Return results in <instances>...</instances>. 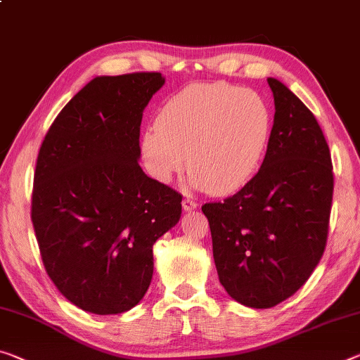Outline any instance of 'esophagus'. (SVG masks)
Here are the masks:
<instances>
[{
	"mask_svg": "<svg viewBox=\"0 0 360 360\" xmlns=\"http://www.w3.org/2000/svg\"><path fill=\"white\" fill-rule=\"evenodd\" d=\"M181 207H184V211H195L198 207V202L193 201L190 198H185L184 201H181Z\"/></svg>",
	"mask_w": 360,
	"mask_h": 360,
	"instance_id": "1",
	"label": "esophagus"
}]
</instances>
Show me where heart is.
I'll list each match as a JSON object with an SVG mask.
<instances>
[{
    "label": "heart",
    "instance_id": "1",
    "mask_svg": "<svg viewBox=\"0 0 360 360\" xmlns=\"http://www.w3.org/2000/svg\"><path fill=\"white\" fill-rule=\"evenodd\" d=\"M272 110L257 91L229 84H195L170 96L158 124L141 135L148 172L167 184L186 167L191 184L215 196L252 179L272 131Z\"/></svg>",
    "mask_w": 360,
    "mask_h": 360
}]
</instances>
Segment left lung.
I'll return each mask as SVG.
<instances>
[{
	"mask_svg": "<svg viewBox=\"0 0 360 360\" xmlns=\"http://www.w3.org/2000/svg\"><path fill=\"white\" fill-rule=\"evenodd\" d=\"M267 82L275 115L261 169L236 195L202 206L220 283L254 309L274 307L306 283L323 256L333 199L319 122L288 86Z\"/></svg>",
	"mask_w": 360,
	"mask_h": 360,
	"instance_id": "1",
	"label": "left lung"
}]
</instances>
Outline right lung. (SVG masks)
<instances>
[{"label": "right lung", "mask_w": 360, "mask_h": 360, "mask_svg": "<svg viewBox=\"0 0 360 360\" xmlns=\"http://www.w3.org/2000/svg\"><path fill=\"white\" fill-rule=\"evenodd\" d=\"M159 72L96 77L65 104L37 159L32 222L46 274L86 312L122 314L153 278V245L176 225L181 195L140 167L143 110Z\"/></svg>", "instance_id": "obj_1"}]
</instances>
